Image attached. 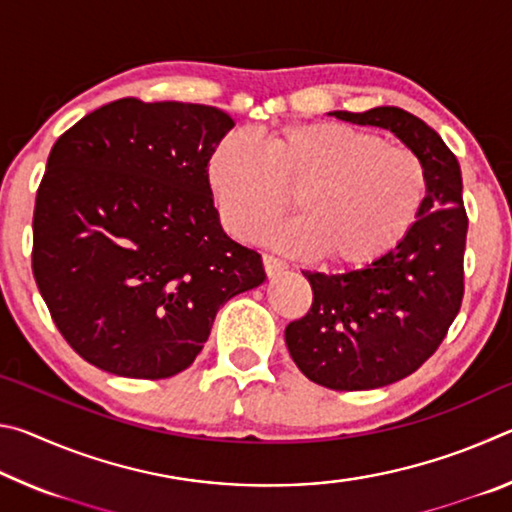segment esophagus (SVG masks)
Wrapping results in <instances>:
<instances>
[{
	"mask_svg": "<svg viewBox=\"0 0 512 512\" xmlns=\"http://www.w3.org/2000/svg\"><path fill=\"white\" fill-rule=\"evenodd\" d=\"M262 262H264V271L268 277L282 273L284 268H287V262H282V259H277L273 255H262Z\"/></svg>",
	"mask_w": 512,
	"mask_h": 512,
	"instance_id": "34e87169",
	"label": "esophagus"
}]
</instances>
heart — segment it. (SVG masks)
<instances>
[{"label": "heart", "instance_id": "heart-1", "mask_svg": "<svg viewBox=\"0 0 512 512\" xmlns=\"http://www.w3.org/2000/svg\"><path fill=\"white\" fill-rule=\"evenodd\" d=\"M207 178L237 237H253L296 192L300 216L259 237L339 268H361L393 253L429 192L418 155L341 121L277 128L259 146L244 135L223 137Z\"/></svg>", "mask_w": 512, "mask_h": 512}]
</instances>
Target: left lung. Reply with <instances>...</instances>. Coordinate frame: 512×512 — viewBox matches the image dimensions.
Masks as SVG:
<instances>
[{"label":"left lung","instance_id":"left-lung-1","mask_svg":"<svg viewBox=\"0 0 512 512\" xmlns=\"http://www.w3.org/2000/svg\"><path fill=\"white\" fill-rule=\"evenodd\" d=\"M329 115L391 131L422 160L429 180L427 201L402 244L357 271H307L314 302L284 329L291 359L307 379L332 391H370L418 370L461 309L463 178L456 155L411 112L379 106Z\"/></svg>","mask_w":512,"mask_h":512}]
</instances>
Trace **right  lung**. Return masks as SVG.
<instances>
[{
  "mask_svg": "<svg viewBox=\"0 0 512 512\" xmlns=\"http://www.w3.org/2000/svg\"><path fill=\"white\" fill-rule=\"evenodd\" d=\"M232 126L212 106L128 97L58 137L33 212V277L92 366L178 375L219 307L266 280L262 257L223 232L207 178Z\"/></svg>",
  "mask_w": 512,
  "mask_h": 512,
  "instance_id": "obj_1",
  "label": "right lung"
}]
</instances>
